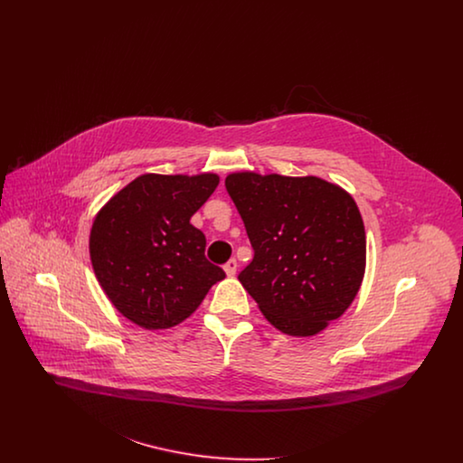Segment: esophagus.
Segmentation results:
<instances>
[{
  "instance_id": "obj_1",
  "label": "esophagus",
  "mask_w": 463,
  "mask_h": 463,
  "mask_svg": "<svg viewBox=\"0 0 463 463\" xmlns=\"http://www.w3.org/2000/svg\"><path fill=\"white\" fill-rule=\"evenodd\" d=\"M223 270H225V274H227L229 278L236 276V270H238V262H236L234 259H231L227 264L223 265Z\"/></svg>"
}]
</instances>
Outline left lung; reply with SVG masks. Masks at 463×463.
I'll list each match as a JSON object with an SVG mask.
<instances>
[{"label":"left lung","mask_w":463,"mask_h":463,"mask_svg":"<svg viewBox=\"0 0 463 463\" xmlns=\"http://www.w3.org/2000/svg\"><path fill=\"white\" fill-rule=\"evenodd\" d=\"M225 189L253 260L238 279L265 319L291 336L328 328L353 304L366 269V232L353 196L319 176L236 172Z\"/></svg>","instance_id":"1"}]
</instances>
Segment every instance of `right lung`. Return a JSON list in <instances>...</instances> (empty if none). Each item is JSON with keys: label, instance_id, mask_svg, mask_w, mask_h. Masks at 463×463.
<instances>
[{"label": "right lung", "instance_id": "right-lung-1", "mask_svg": "<svg viewBox=\"0 0 463 463\" xmlns=\"http://www.w3.org/2000/svg\"><path fill=\"white\" fill-rule=\"evenodd\" d=\"M221 178L137 176L100 208L90 231L93 272L110 304L146 330L187 319L225 278L204 257V234L191 217Z\"/></svg>", "mask_w": 463, "mask_h": 463}]
</instances>
